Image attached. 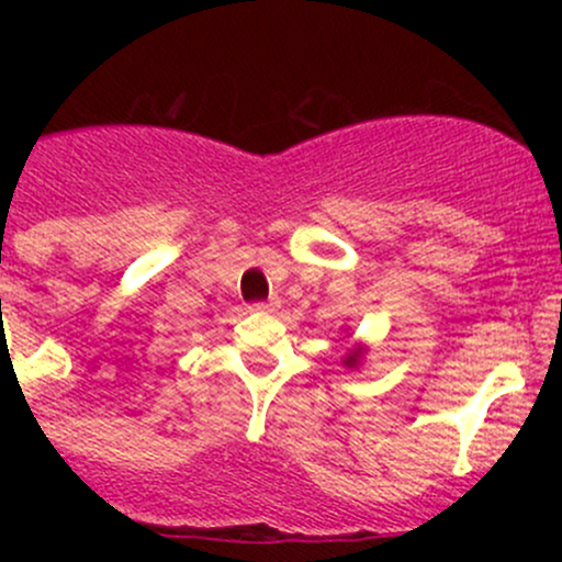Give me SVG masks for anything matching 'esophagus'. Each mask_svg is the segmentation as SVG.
Returning a JSON list of instances; mask_svg holds the SVG:
<instances>
[{
	"mask_svg": "<svg viewBox=\"0 0 562 562\" xmlns=\"http://www.w3.org/2000/svg\"><path fill=\"white\" fill-rule=\"evenodd\" d=\"M254 312H259V314H269V312H274V303H267V301H261V303H254Z\"/></svg>",
	"mask_w": 562,
	"mask_h": 562,
	"instance_id": "1",
	"label": "esophagus"
}]
</instances>
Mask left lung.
Instances as JSON below:
<instances>
[{
	"label": "left lung",
	"mask_w": 562,
	"mask_h": 562,
	"mask_svg": "<svg viewBox=\"0 0 562 562\" xmlns=\"http://www.w3.org/2000/svg\"><path fill=\"white\" fill-rule=\"evenodd\" d=\"M346 338H351V335H346ZM367 351H370L367 344H353L351 348H348L346 357L340 359V362H344L346 370H359V367H362V362H364Z\"/></svg>",
	"instance_id": "obj_1"
}]
</instances>
